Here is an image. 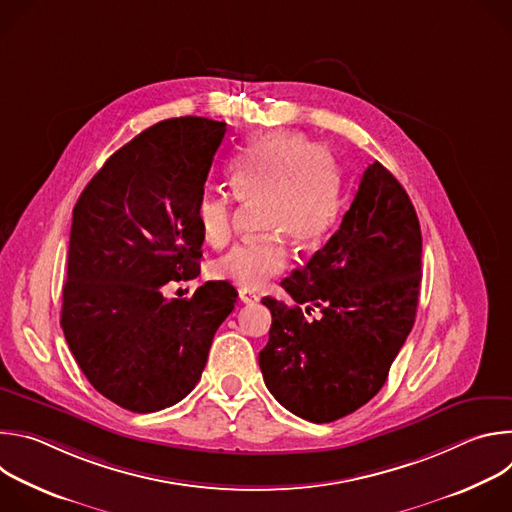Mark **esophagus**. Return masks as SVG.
<instances>
[{"label": "esophagus", "mask_w": 512, "mask_h": 512, "mask_svg": "<svg viewBox=\"0 0 512 512\" xmlns=\"http://www.w3.org/2000/svg\"><path fill=\"white\" fill-rule=\"evenodd\" d=\"M239 300H241L243 304H253V302H259V296L255 294V291H251V289H247V287H241V289H239Z\"/></svg>", "instance_id": "obj_1"}]
</instances>
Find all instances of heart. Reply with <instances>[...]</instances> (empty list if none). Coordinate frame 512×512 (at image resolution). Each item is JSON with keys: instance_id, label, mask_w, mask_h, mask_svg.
<instances>
[{"instance_id": "1", "label": "heart", "mask_w": 512, "mask_h": 512, "mask_svg": "<svg viewBox=\"0 0 512 512\" xmlns=\"http://www.w3.org/2000/svg\"><path fill=\"white\" fill-rule=\"evenodd\" d=\"M233 196L259 204L261 239L235 245L212 263V275L241 287H263L287 265L285 237L298 245L318 243L340 210L338 172L332 158L300 133L275 131L253 139L233 160L227 176ZM206 243L223 245L233 231V200L206 194L198 204Z\"/></svg>"}]
</instances>
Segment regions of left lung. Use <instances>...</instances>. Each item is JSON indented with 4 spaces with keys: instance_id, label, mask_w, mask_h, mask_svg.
<instances>
[{
    "instance_id": "obj_1",
    "label": "left lung",
    "mask_w": 512,
    "mask_h": 512,
    "mask_svg": "<svg viewBox=\"0 0 512 512\" xmlns=\"http://www.w3.org/2000/svg\"><path fill=\"white\" fill-rule=\"evenodd\" d=\"M421 229L397 178L364 170L340 229L304 269L281 281L294 304L271 312L259 367L271 395L314 423L336 421L385 385L417 312ZM319 310L316 319L307 314Z\"/></svg>"
}]
</instances>
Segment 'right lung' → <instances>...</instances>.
Masks as SVG:
<instances>
[{
    "label": "right lung",
    "instance_id": "1",
    "mask_svg": "<svg viewBox=\"0 0 512 512\" xmlns=\"http://www.w3.org/2000/svg\"><path fill=\"white\" fill-rule=\"evenodd\" d=\"M225 121L174 117L135 135L72 210L60 326L89 383L133 413L182 401L200 381L237 289L206 281L166 300L168 281L200 273L198 204Z\"/></svg>",
    "mask_w": 512,
    "mask_h": 512
}]
</instances>
